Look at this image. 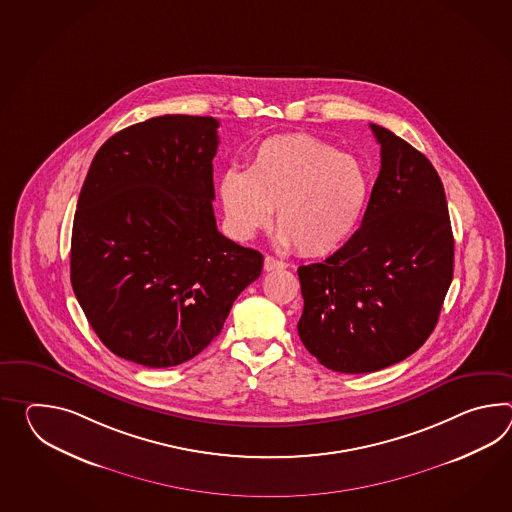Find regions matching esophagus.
<instances>
[{
  "label": "esophagus",
  "mask_w": 512,
  "mask_h": 512,
  "mask_svg": "<svg viewBox=\"0 0 512 512\" xmlns=\"http://www.w3.org/2000/svg\"><path fill=\"white\" fill-rule=\"evenodd\" d=\"M283 268H286V264L283 261H279V259H275L272 255H268L264 259V270L266 272H275V270H283Z\"/></svg>",
  "instance_id": "1"
}]
</instances>
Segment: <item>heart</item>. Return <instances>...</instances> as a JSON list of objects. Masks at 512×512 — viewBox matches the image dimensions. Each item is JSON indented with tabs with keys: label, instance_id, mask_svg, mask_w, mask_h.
Instances as JSON below:
<instances>
[{
	"label": "heart",
	"instance_id": "heart-1",
	"mask_svg": "<svg viewBox=\"0 0 512 512\" xmlns=\"http://www.w3.org/2000/svg\"><path fill=\"white\" fill-rule=\"evenodd\" d=\"M231 233L248 240L275 226L305 257L338 250L369 198V174L351 154L308 134H281L255 148L246 172L229 169L218 185Z\"/></svg>",
	"mask_w": 512,
	"mask_h": 512
}]
</instances>
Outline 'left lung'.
I'll list each match as a JSON object with an SVG mask.
<instances>
[{
    "label": "left lung",
    "mask_w": 512,
    "mask_h": 512,
    "mask_svg": "<svg viewBox=\"0 0 512 512\" xmlns=\"http://www.w3.org/2000/svg\"><path fill=\"white\" fill-rule=\"evenodd\" d=\"M371 130L382 167L362 226L323 262L299 266L297 332L338 373L402 362L430 338L454 277V235L430 159L384 126Z\"/></svg>",
    "instance_id": "obj_1"
}]
</instances>
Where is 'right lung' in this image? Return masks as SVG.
<instances>
[{
    "instance_id": "1",
    "label": "right lung",
    "mask_w": 512,
    "mask_h": 512,
    "mask_svg": "<svg viewBox=\"0 0 512 512\" xmlns=\"http://www.w3.org/2000/svg\"><path fill=\"white\" fill-rule=\"evenodd\" d=\"M216 128L215 117H152L91 161L71 286L99 340L128 362L172 367L202 353L261 275V253L216 229Z\"/></svg>"
}]
</instances>
